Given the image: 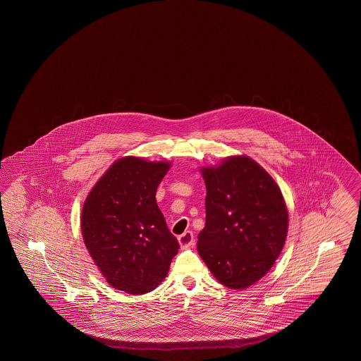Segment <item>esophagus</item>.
I'll list each match as a JSON object with an SVG mask.
<instances>
[{
  "instance_id": "obj_1",
  "label": "esophagus",
  "mask_w": 361,
  "mask_h": 361,
  "mask_svg": "<svg viewBox=\"0 0 361 361\" xmlns=\"http://www.w3.org/2000/svg\"><path fill=\"white\" fill-rule=\"evenodd\" d=\"M178 242L181 245V247H189L193 246L195 238H193V233L192 231H185L178 237Z\"/></svg>"
}]
</instances>
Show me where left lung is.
I'll return each mask as SVG.
<instances>
[{
    "label": "left lung",
    "instance_id": "1",
    "mask_svg": "<svg viewBox=\"0 0 361 361\" xmlns=\"http://www.w3.org/2000/svg\"><path fill=\"white\" fill-rule=\"evenodd\" d=\"M202 174L206 227L197 235V252L221 284L247 288L268 274L287 238L288 211L281 190L246 155L228 157Z\"/></svg>",
    "mask_w": 361,
    "mask_h": 361
}]
</instances>
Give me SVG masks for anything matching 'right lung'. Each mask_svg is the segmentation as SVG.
<instances>
[{
    "mask_svg": "<svg viewBox=\"0 0 361 361\" xmlns=\"http://www.w3.org/2000/svg\"><path fill=\"white\" fill-rule=\"evenodd\" d=\"M169 162L124 157L86 197L81 230L105 280L133 295L153 291L166 277L178 242L157 206L155 193Z\"/></svg>",
    "mask_w": 361,
    "mask_h": 361,
    "instance_id": "obj_1",
    "label": "right lung"
}]
</instances>
